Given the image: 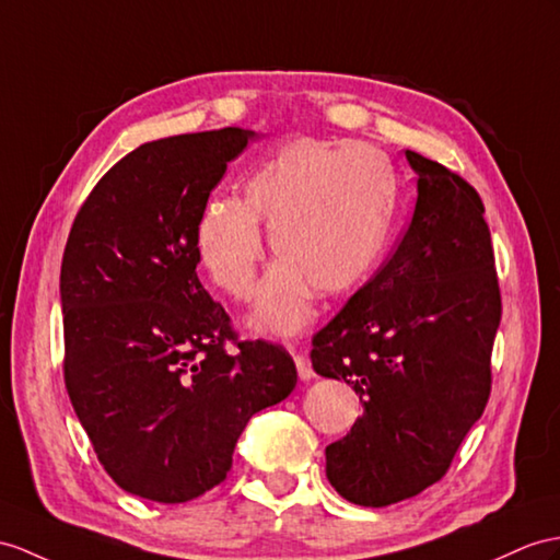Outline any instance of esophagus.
<instances>
[{
	"label": "esophagus",
	"instance_id": "1",
	"mask_svg": "<svg viewBox=\"0 0 560 560\" xmlns=\"http://www.w3.org/2000/svg\"><path fill=\"white\" fill-rule=\"evenodd\" d=\"M294 363H296V373H299V377L304 380V383H306V380H311V377H313L311 359L306 357L304 351H296V353H294Z\"/></svg>",
	"mask_w": 560,
	"mask_h": 560
}]
</instances>
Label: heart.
Listing matches in <instances>:
<instances>
[{
    "instance_id": "obj_1",
    "label": "heart",
    "mask_w": 560,
    "mask_h": 560,
    "mask_svg": "<svg viewBox=\"0 0 560 560\" xmlns=\"http://www.w3.org/2000/svg\"><path fill=\"white\" fill-rule=\"evenodd\" d=\"M397 211V177L383 152L363 142L292 138L244 177V199L213 195L197 215L195 247L211 280L240 302L256 290L270 230L272 266L254 325L296 335L311 323L316 294L357 288L383 254Z\"/></svg>"
}]
</instances>
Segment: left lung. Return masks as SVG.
<instances>
[{"label":"left lung","mask_w":560,"mask_h":560,"mask_svg":"<svg viewBox=\"0 0 560 560\" xmlns=\"http://www.w3.org/2000/svg\"><path fill=\"white\" fill-rule=\"evenodd\" d=\"M416 209L375 278L313 335L311 363L345 380L363 416L325 448L327 480L383 509L440 482L492 389L501 292L485 203L442 163L406 149Z\"/></svg>","instance_id":"left-lung-1"}]
</instances>
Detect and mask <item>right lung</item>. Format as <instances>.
Segmentation results:
<instances>
[{"mask_svg":"<svg viewBox=\"0 0 560 560\" xmlns=\"http://www.w3.org/2000/svg\"><path fill=\"white\" fill-rule=\"evenodd\" d=\"M252 138L223 128L138 147L94 185L63 249L68 397L104 470L149 501L221 485L249 418L296 385L290 353L240 342L197 278V215Z\"/></svg>","mask_w":560,"mask_h":560,"instance_id":"obj_1","label":"right lung"}]
</instances>
